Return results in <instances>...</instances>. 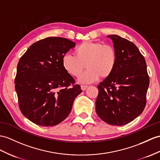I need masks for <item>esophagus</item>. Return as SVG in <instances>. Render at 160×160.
Listing matches in <instances>:
<instances>
[{"mask_svg":"<svg viewBox=\"0 0 160 160\" xmlns=\"http://www.w3.org/2000/svg\"><path fill=\"white\" fill-rule=\"evenodd\" d=\"M87 88H88V86H86V85H81V89H82L83 91H85Z\"/></svg>","mask_w":160,"mask_h":160,"instance_id":"34e87169","label":"esophagus"}]
</instances>
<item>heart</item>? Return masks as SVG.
I'll list each match as a JSON object with an SVG mask.
<instances>
[{"instance_id": "1", "label": "heart", "mask_w": 160, "mask_h": 160, "mask_svg": "<svg viewBox=\"0 0 160 160\" xmlns=\"http://www.w3.org/2000/svg\"><path fill=\"white\" fill-rule=\"evenodd\" d=\"M74 56L66 54L62 58V68L69 75L79 77L85 67V71L79 78V82L92 83L110 77L114 71L118 60L115 49L101 42L85 41L74 50Z\"/></svg>"}]
</instances>
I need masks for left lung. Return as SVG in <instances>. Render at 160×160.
<instances>
[{
  "mask_svg": "<svg viewBox=\"0 0 160 160\" xmlns=\"http://www.w3.org/2000/svg\"><path fill=\"white\" fill-rule=\"evenodd\" d=\"M113 42L118 60L114 71L98 85L96 111L108 124L123 126L141 114L149 85L145 58L133 42L118 35Z\"/></svg>",
  "mask_w": 160,
  "mask_h": 160,
  "instance_id": "8db88e82",
  "label": "left lung"
}]
</instances>
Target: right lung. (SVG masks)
Instances as JSON below:
<instances>
[{
	"instance_id": "right-lung-1",
	"label": "right lung",
	"mask_w": 160,
	"mask_h": 160,
	"mask_svg": "<svg viewBox=\"0 0 160 160\" xmlns=\"http://www.w3.org/2000/svg\"><path fill=\"white\" fill-rule=\"evenodd\" d=\"M75 42L48 37L34 42L19 60L15 79L19 107L26 118L41 126H54L67 118L79 85L66 72L62 58Z\"/></svg>"
}]
</instances>
